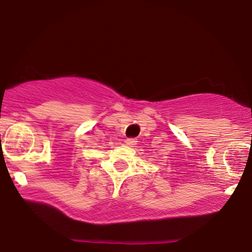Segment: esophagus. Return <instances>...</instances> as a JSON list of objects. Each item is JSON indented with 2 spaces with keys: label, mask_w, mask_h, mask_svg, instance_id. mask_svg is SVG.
<instances>
[{
  "label": "esophagus",
  "mask_w": 252,
  "mask_h": 252,
  "mask_svg": "<svg viewBox=\"0 0 252 252\" xmlns=\"http://www.w3.org/2000/svg\"><path fill=\"white\" fill-rule=\"evenodd\" d=\"M136 143H137L136 138H126V146H129V147H134Z\"/></svg>",
  "instance_id": "34e87169"
}]
</instances>
